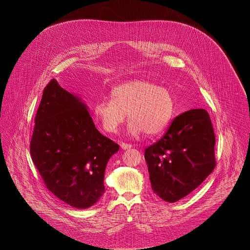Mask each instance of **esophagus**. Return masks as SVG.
<instances>
[{"label":"esophagus","instance_id":"34e87169","mask_svg":"<svg viewBox=\"0 0 250 250\" xmlns=\"http://www.w3.org/2000/svg\"><path fill=\"white\" fill-rule=\"evenodd\" d=\"M121 147L124 150H128V149H130L131 147H132V145L128 144V143H121Z\"/></svg>","mask_w":250,"mask_h":250}]
</instances>
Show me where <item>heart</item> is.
<instances>
[{
    "instance_id": "1",
    "label": "heart",
    "mask_w": 250,
    "mask_h": 250,
    "mask_svg": "<svg viewBox=\"0 0 250 250\" xmlns=\"http://www.w3.org/2000/svg\"><path fill=\"white\" fill-rule=\"evenodd\" d=\"M173 107L172 95L167 88L147 81L135 80L116 86L111 91V99L97 101L94 113L107 133H116L127 113L131 120L129 134L138 136L145 132L152 136L166 127Z\"/></svg>"
}]
</instances>
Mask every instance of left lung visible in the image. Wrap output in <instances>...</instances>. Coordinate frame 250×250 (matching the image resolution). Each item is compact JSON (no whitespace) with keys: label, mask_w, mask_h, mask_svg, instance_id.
Returning a JSON list of instances; mask_svg holds the SVG:
<instances>
[{"label":"left lung","mask_w":250,"mask_h":250,"mask_svg":"<svg viewBox=\"0 0 250 250\" xmlns=\"http://www.w3.org/2000/svg\"><path fill=\"white\" fill-rule=\"evenodd\" d=\"M213 125L203 108L175 117L163 137L144 152L152 189L175 202L195 190L216 165Z\"/></svg>","instance_id":"8db88e82"}]
</instances>
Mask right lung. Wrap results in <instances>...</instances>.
I'll return each instance as SVG.
<instances>
[{"label": "right lung", "mask_w": 250, "mask_h": 250, "mask_svg": "<svg viewBox=\"0 0 250 250\" xmlns=\"http://www.w3.org/2000/svg\"><path fill=\"white\" fill-rule=\"evenodd\" d=\"M119 145L95 128L87 107L52 79L36 111L30 154L46 188L75 208L102 197L104 172Z\"/></svg>", "instance_id": "right-lung-1"}]
</instances>
